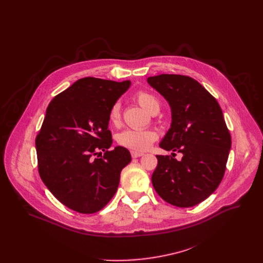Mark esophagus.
I'll return each mask as SVG.
<instances>
[{
  "instance_id": "1",
  "label": "esophagus",
  "mask_w": 263,
  "mask_h": 263,
  "mask_svg": "<svg viewBox=\"0 0 263 263\" xmlns=\"http://www.w3.org/2000/svg\"><path fill=\"white\" fill-rule=\"evenodd\" d=\"M142 155H143V153H141V152L131 151V156H132V158H138V157H140V156H142Z\"/></svg>"
}]
</instances>
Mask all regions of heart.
Masks as SVG:
<instances>
[{
    "instance_id": "1",
    "label": "heart",
    "mask_w": 263,
    "mask_h": 263,
    "mask_svg": "<svg viewBox=\"0 0 263 263\" xmlns=\"http://www.w3.org/2000/svg\"><path fill=\"white\" fill-rule=\"evenodd\" d=\"M138 104L148 114H155L159 111L160 104L155 96L145 90H139L135 95ZM121 104L116 102L109 109L108 121L110 125L118 126L121 122ZM157 139V134L153 130H125L117 136V141L121 146L135 152H144L149 148Z\"/></svg>"
}]
</instances>
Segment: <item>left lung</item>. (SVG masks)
I'll list each match as a JSON object with an SVG mask.
<instances>
[{"mask_svg":"<svg viewBox=\"0 0 263 263\" xmlns=\"http://www.w3.org/2000/svg\"><path fill=\"white\" fill-rule=\"evenodd\" d=\"M147 82L172 108V125L159 146L183 154L180 161L168 155L156 156L153 186L165 202L193 207L213 194L222 180L230 132L217 101L197 80L162 73L148 77Z\"/></svg>","mask_w":263,"mask_h":263,"instance_id":"1","label":"left lung"}]
</instances>
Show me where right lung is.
I'll return each instance as SVG.
<instances>
[{"label":"right lung","instance_id":"1","mask_svg":"<svg viewBox=\"0 0 263 263\" xmlns=\"http://www.w3.org/2000/svg\"><path fill=\"white\" fill-rule=\"evenodd\" d=\"M129 86L130 81L82 78L47 108L35 139L39 173L54 197L73 211L90 214L104 208L131 161L126 147L109 151L108 130L109 109Z\"/></svg>","mask_w":263,"mask_h":263}]
</instances>
